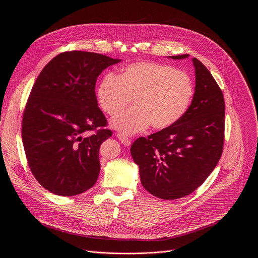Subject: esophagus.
Returning a JSON list of instances; mask_svg holds the SVG:
<instances>
[{"label":"esophagus","instance_id":"1","mask_svg":"<svg viewBox=\"0 0 258 258\" xmlns=\"http://www.w3.org/2000/svg\"><path fill=\"white\" fill-rule=\"evenodd\" d=\"M116 136H117V138L119 139V141H120L124 146H130V145H131L132 141H131L126 136H124V135H122V134H117Z\"/></svg>","mask_w":258,"mask_h":258}]
</instances>
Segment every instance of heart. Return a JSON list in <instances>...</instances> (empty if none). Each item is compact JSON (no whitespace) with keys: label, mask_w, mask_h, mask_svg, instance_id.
Instances as JSON below:
<instances>
[{"label":"heart","mask_w":258,"mask_h":258,"mask_svg":"<svg viewBox=\"0 0 258 258\" xmlns=\"http://www.w3.org/2000/svg\"><path fill=\"white\" fill-rule=\"evenodd\" d=\"M194 85L186 72L157 62L142 61L124 66L118 76L107 73L100 81L97 102L102 111L114 116L133 100L134 107L118 114L111 125L123 135L164 130L188 110Z\"/></svg>","instance_id":"obj_1"}]
</instances>
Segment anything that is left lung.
Here are the masks:
<instances>
[{"instance_id": "left-lung-1", "label": "left lung", "mask_w": 258, "mask_h": 258, "mask_svg": "<svg viewBox=\"0 0 258 258\" xmlns=\"http://www.w3.org/2000/svg\"><path fill=\"white\" fill-rule=\"evenodd\" d=\"M189 55L171 56L183 59ZM195 94L186 113L174 124L131 148L143 187L155 197L173 200L193 193L222 156L225 141V99L209 70L193 58Z\"/></svg>"}]
</instances>
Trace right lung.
<instances>
[{
  "mask_svg": "<svg viewBox=\"0 0 258 258\" xmlns=\"http://www.w3.org/2000/svg\"><path fill=\"white\" fill-rule=\"evenodd\" d=\"M119 61L63 52L36 79L23 111L22 142L30 171L51 193L75 196L96 183L100 146L112 132L106 128L95 87L102 71Z\"/></svg>",
  "mask_w": 258,
  "mask_h": 258,
  "instance_id": "add662e5",
  "label": "right lung"
}]
</instances>
